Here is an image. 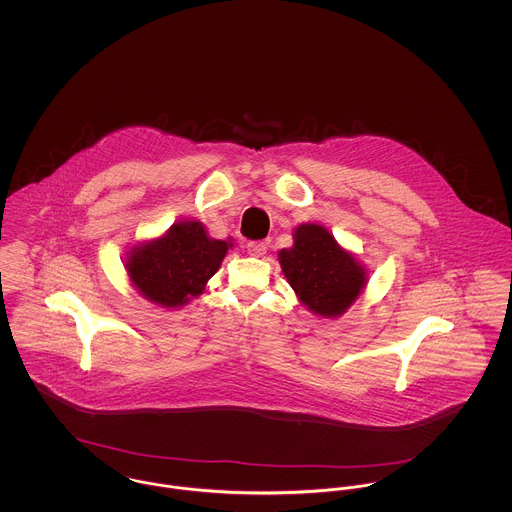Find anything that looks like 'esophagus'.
I'll return each instance as SVG.
<instances>
[{"instance_id": "34e87169", "label": "esophagus", "mask_w": 512, "mask_h": 512, "mask_svg": "<svg viewBox=\"0 0 512 512\" xmlns=\"http://www.w3.org/2000/svg\"><path fill=\"white\" fill-rule=\"evenodd\" d=\"M245 247H247V253L251 257H263L267 253V245L263 244V242H249Z\"/></svg>"}]
</instances>
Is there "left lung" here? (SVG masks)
I'll use <instances>...</instances> for the list:
<instances>
[{"instance_id":"8db88e82","label":"left lung","mask_w":512,"mask_h":512,"mask_svg":"<svg viewBox=\"0 0 512 512\" xmlns=\"http://www.w3.org/2000/svg\"><path fill=\"white\" fill-rule=\"evenodd\" d=\"M282 272L313 315L338 318L359 299L368 270L322 224L303 222L293 230V245L278 251Z\"/></svg>"}]
</instances>
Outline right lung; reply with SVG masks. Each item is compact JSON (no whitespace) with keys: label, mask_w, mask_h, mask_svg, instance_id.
Wrapping results in <instances>:
<instances>
[{"label":"right lung","mask_w":512,"mask_h":512,"mask_svg":"<svg viewBox=\"0 0 512 512\" xmlns=\"http://www.w3.org/2000/svg\"><path fill=\"white\" fill-rule=\"evenodd\" d=\"M230 242L215 240L199 220H180L151 240L134 244L124 257L130 284L163 309H180L207 290Z\"/></svg>","instance_id":"1"}]
</instances>
